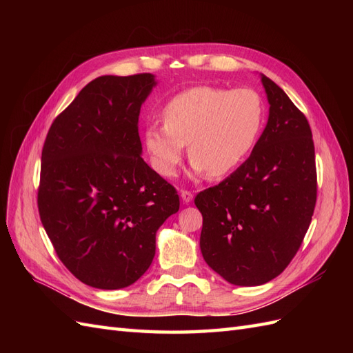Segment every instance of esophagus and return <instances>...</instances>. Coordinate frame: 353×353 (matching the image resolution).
<instances>
[{"mask_svg":"<svg viewBox=\"0 0 353 353\" xmlns=\"http://www.w3.org/2000/svg\"><path fill=\"white\" fill-rule=\"evenodd\" d=\"M181 199H183L184 203H190L191 200H193V193L188 190H181Z\"/></svg>","mask_w":353,"mask_h":353,"instance_id":"esophagus-1","label":"esophagus"}]
</instances>
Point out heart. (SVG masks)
I'll return each mask as SVG.
<instances>
[{"mask_svg": "<svg viewBox=\"0 0 353 353\" xmlns=\"http://www.w3.org/2000/svg\"><path fill=\"white\" fill-rule=\"evenodd\" d=\"M263 121L265 104L256 90L199 85L168 101L165 123L145 128V150L156 172L172 178L188 144L194 172L222 178L252 153Z\"/></svg>", "mask_w": 353, "mask_h": 353, "instance_id": "obj_1", "label": "heart"}]
</instances>
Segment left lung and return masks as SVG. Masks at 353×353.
<instances>
[{
    "label": "left lung",
    "instance_id": "obj_1",
    "mask_svg": "<svg viewBox=\"0 0 353 353\" xmlns=\"http://www.w3.org/2000/svg\"><path fill=\"white\" fill-rule=\"evenodd\" d=\"M270 117L245 162L194 203L206 263L234 285H261L296 256L316 203L312 131L287 94L262 74Z\"/></svg>",
    "mask_w": 353,
    "mask_h": 353
}]
</instances>
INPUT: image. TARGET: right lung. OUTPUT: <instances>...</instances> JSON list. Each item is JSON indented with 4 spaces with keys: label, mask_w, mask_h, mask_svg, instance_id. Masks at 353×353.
I'll list each match as a JSON object with an SVG mask.
<instances>
[{
    "label": "right lung",
    "mask_w": 353,
    "mask_h": 353,
    "mask_svg": "<svg viewBox=\"0 0 353 353\" xmlns=\"http://www.w3.org/2000/svg\"><path fill=\"white\" fill-rule=\"evenodd\" d=\"M150 73L95 78L52 121L42 147L38 210L63 265L85 284L116 290L152 265L156 231L178 191L141 154L138 117Z\"/></svg>",
    "instance_id": "add662e5"
}]
</instances>
